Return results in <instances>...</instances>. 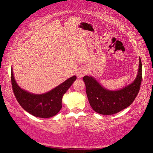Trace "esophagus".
<instances>
[{"label": "esophagus", "mask_w": 153, "mask_h": 153, "mask_svg": "<svg viewBox=\"0 0 153 153\" xmlns=\"http://www.w3.org/2000/svg\"><path fill=\"white\" fill-rule=\"evenodd\" d=\"M86 73H87L86 69H85L84 67H81V68H79L78 70L77 71V73H76L77 77H78V78H82Z\"/></svg>", "instance_id": "34e87169"}]
</instances>
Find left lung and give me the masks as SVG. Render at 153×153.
I'll return each instance as SVG.
<instances>
[{
	"instance_id": "left-lung-1",
	"label": "left lung",
	"mask_w": 153,
	"mask_h": 153,
	"mask_svg": "<svg viewBox=\"0 0 153 153\" xmlns=\"http://www.w3.org/2000/svg\"><path fill=\"white\" fill-rule=\"evenodd\" d=\"M142 67L139 58V68L134 82L118 90H109L102 86L94 77L85 76L83 80L90 105L95 112L101 115H113L129 107L135 99L140 88Z\"/></svg>"
}]
</instances>
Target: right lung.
I'll return each mask as SVG.
<instances>
[{
    "label": "right lung",
    "mask_w": 153,
    "mask_h": 153,
    "mask_svg": "<svg viewBox=\"0 0 153 153\" xmlns=\"http://www.w3.org/2000/svg\"><path fill=\"white\" fill-rule=\"evenodd\" d=\"M76 79V76L71 77L51 91L35 94L18 86L11 69V84L15 98L25 111L36 117L49 118L56 115L62 108L63 95Z\"/></svg>",
    "instance_id": "add662e5"
}]
</instances>
